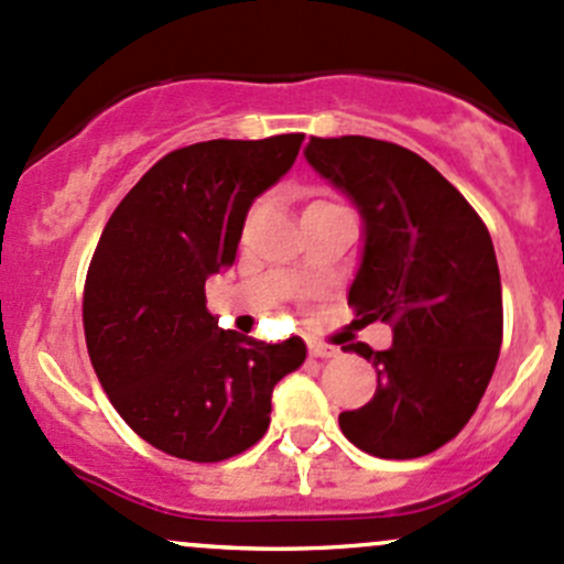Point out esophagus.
<instances>
[{
    "instance_id": "obj_1",
    "label": "esophagus",
    "mask_w": 564,
    "mask_h": 564,
    "mask_svg": "<svg viewBox=\"0 0 564 564\" xmlns=\"http://www.w3.org/2000/svg\"><path fill=\"white\" fill-rule=\"evenodd\" d=\"M310 356H315V358H336V356H339V347L325 345V341H312V345H310Z\"/></svg>"
}]
</instances>
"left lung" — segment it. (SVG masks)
<instances>
[{
    "instance_id": "left-lung-1",
    "label": "left lung",
    "mask_w": 564,
    "mask_h": 564,
    "mask_svg": "<svg viewBox=\"0 0 564 564\" xmlns=\"http://www.w3.org/2000/svg\"><path fill=\"white\" fill-rule=\"evenodd\" d=\"M306 162L364 223L347 293L361 323H391L393 345H347L377 369L341 434L380 458H417L454 440L478 410L502 345V284L489 230L423 156L364 135L312 138Z\"/></svg>"
}]
</instances>
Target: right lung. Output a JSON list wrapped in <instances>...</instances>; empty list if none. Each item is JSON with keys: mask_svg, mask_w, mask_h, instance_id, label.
<instances>
[{"mask_svg": "<svg viewBox=\"0 0 564 564\" xmlns=\"http://www.w3.org/2000/svg\"><path fill=\"white\" fill-rule=\"evenodd\" d=\"M301 132L203 141L165 154L110 214L84 290L91 367L127 426L187 462H223L269 429L271 393L299 369V336L225 330L206 280L230 269L254 197L299 156Z\"/></svg>", "mask_w": 564, "mask_h": 564, "instance_id": "add662e5", "label": "right lung"}]
</instances>
